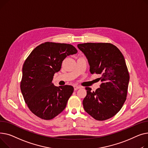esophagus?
<instances>
[{"label":"esophagus","instance_id":"obj_1","mask_svg":"<svg viewBox=\"0 0 148 148\" xmlns=\"http://www.w3.org/2000/svg\"><path fill=\"white\" fill-rule=\"evenodd\" d=\"M81 88V86H78V85H75L74 86V90H77Z\"/></svg>","mask_w":148,"mask_h":148}]
</instances>
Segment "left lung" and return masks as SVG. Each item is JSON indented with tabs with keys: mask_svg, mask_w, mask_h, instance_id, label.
Listing matches in <instances>:
<instances>
[{
	"mask_svg": "<svg viewBox=\"0 0 148 148\" xmlns=\"http://www.w3.org/2000/svg\"><path fill=\"white\" fill-rule=\"evenodd\" d=\"M90 65L91 74H100V88L91 91L85 87L84 110L95 119L104 121L122 108L127 94L130 76L125 58L119 49L109 43L78 44Z\"/></svg>",
	"mask_w": 148,
	"mask_h": 148,
	"instance_id": "left-lung-1",
	"label": "left lung"
}]
</instances>
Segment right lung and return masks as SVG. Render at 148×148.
I'll use <instances>...</instances> for the list:
<instances>
[{
  "mask_svg": "<svg viewBox=\"0 0 148 148\" xmlns=\"http://www.w3.org/2000/svg\"><path fill=\"white\" fill-rule=\"evenodd\" d=\"M77 52L71 44L47 42L36 47L25 60L21 91L30 111L40 118L51 119L65 109L74 88L55 86L52 81L64 59Z\"/></svg>",
  "mask_w": 148,
  "mask_h": 148,
  "instance_id": "right-lung-1",
  "label": "right lung"
}]
</instances>
